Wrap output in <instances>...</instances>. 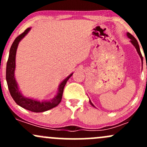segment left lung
<instances>
[{
  "mask_svg": "<svg viewBox=\"0 0 147 147\" xmlns=\"http://www.w3.org/2000/svg\"><path fill=\"white\" fill-rule=\"evenodd\" d=\"M127 36H128V37H129V38H130V39H131V43H133V45H134L135 47H136V50H137V51H138V54H139L140 57H141V59L142 60V59H143L142 55V54H141L140 50V46H139V44H138V41H137V40H136V38H135V37L133 36V35L131 34H130L129 32H128V33H127ZM90 104H91V105L94 106L93 104H92V102H90Z\"/></svg>",
  "mask_w": 147,
  "mask_h": 147,
  "instance_id": "8db88e82",
  "label": "left lung"
}]
</instances>
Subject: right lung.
Wrapping results in <instances>:
<instances>
[{
    "mask_svg": "<svg viewBox=\"0 0 147 147\" xmlns=\"http://www.w3.org/2000/svg\"><path fill=\"white\" fill-rule=\"evenodd\" d=\"M30 30V28H29L25 30L21 34L18 35L15 38L14 41L13 42L12 45H11L9 50V58H8L7 62L6 80L10 95L18 105L24 108L27 110L32 111V112H44V111L50 110V109L56 107L59 104L62 99L64 87L67 83V81L72 75V73L69 75L66 79H64L62 83L60 84L58 93H57L56 97L52 99V100L48 101V102H38V101H36L34 99L27 98V97H25L24 96L21 95L19 90H18L17 84H16L14 77L15 58H16V49H17L18 43L28 34Z\"/></svg>",
    "mask_w": 147,
    "mask_h": 147,
    "instance_id": "1",
    "label": "right lung"
}]
</instances>
